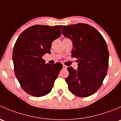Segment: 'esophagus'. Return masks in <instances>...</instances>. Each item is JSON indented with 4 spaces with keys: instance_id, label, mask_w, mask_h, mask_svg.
I'll list each match as a JSON object with an SVG mask.
<instances>
[{
    "instance_id": "obj_1",
    "label": "esophagus",
    "mask_w": 121,
    "mask_h": 121,
    "mask_svg": "<svg viewBox=\"0 0 121 121\" xmlns=\"http://www.w3.org/2000/svg\"><path fill=\"white\" fill-rule=\"evenodd\" d=\"M63 68H64V69H66V68H67V65H64V64H63Z\"/></svg>"
}]
</instances>
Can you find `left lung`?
<instances>
[{
	"mask_svg": "<svg viewBox=\"0 0 121 121\" xmlns=\"http://www.w3.org/2000/svg\"><path fill=\"white\" fill-rule=\"evenodd\" d=\"M63 34L73 41L72 57L77 58V70L67 68L65 78L69 91L79 97L94 94L101 87L109 65L107 43L99 32L91 26L78 23L62 27Z\"/></svg>",
	"mask_w": 121,
	"mask_h": 121,
	"instance_id": "8db88e82",
	"label": "left lung"
}]
</instances>
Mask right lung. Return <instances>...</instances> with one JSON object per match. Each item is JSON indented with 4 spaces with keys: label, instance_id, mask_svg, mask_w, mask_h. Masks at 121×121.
Here are the masks:
<instances>
[{
    "label": "right lung",
    "instance_id": "1",
    "mask_svg": "<svg viewBox=\"0 0 121 121\" xmlns=\"http://www.w3.org/2000/svg\"><path fill=\"white\" fill-rule=\"evenodd\" d=\"M62 26L35 25L26 29L17 39L13 50L14 74L21 87L36 97L48 94L63 68L61 63L45 64L42 58L51 53L53 40L61 36Z\"/></svg>",
    "mask_w": 121,
    "mask_h": 121
}]
</instances>
